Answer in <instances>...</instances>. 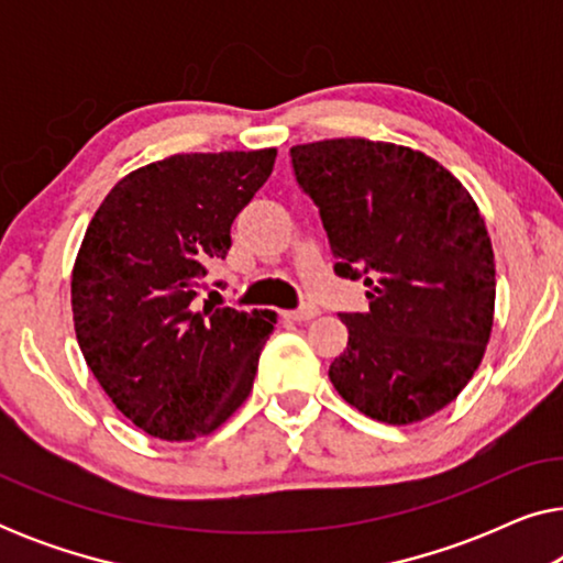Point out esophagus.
Returning a JSON list of instances; mask_svg holds the SVG:
<instances>
[{"mask_svg":"<svg viewBox=\"0 0 563 563\" xmlns=\"http://www.w3.org/2000/svg\"><path fill=\"white\" fill-rule=\"evenodd\" d=\"M318 314H320L318 307H314V305H305V307H299V310L287 312V318L295 320V322H310L312 318H318Z\"/></svg>","mask_w":563,"mask_h":563,"instance_id":"esophagus-1","label":"esophagus"}]
</instances>
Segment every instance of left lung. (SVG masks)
Wrapping results in <instances>:
<instances>
[{
	"instance_id": "8db88e82",
	"label": "left lung",
	"mask_w": 563,
	"mask_h": 563,
	"mask_svg": "<svg viewBox=\"0 0 563 563\" xmlns=\"http://www.w3.org/2000/svg\"><path fill=\"white\" fill-rule=\"evenodd\" d=\"M318 205L335 274L364 279L366 312H341L330 364L345 402L389 426L426 420L482 364L495 314V253L472 195L426 153L366 137L289 151Z\"/></svg>"
}]
</instances>
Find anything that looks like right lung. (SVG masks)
I'll return each instance as SVG.
<instances>
[{"label": "right lung", "instance_id": "right-lung-1", "mask_svg": "<svg viewBox=\"0 0 563 563\" xmlns=\"http://www.w3.org/2000/svg\"><path fill=\"white\" fill-rule=\"evenodd\" d=\"M276 148L179 153L114 184L71 274L84 361L125 418L195 441L251 395L276 312L197 305L230 225L272 176Z\"/></svg>", "mask_w": 563, "mask_h": 563}]
</instances>
